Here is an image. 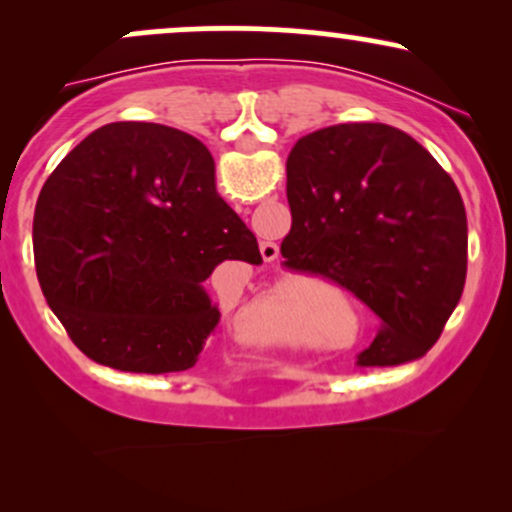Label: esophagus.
I'll use <instances>...</instances> for the list:
<instances>
[{"label":"esophagus","mask_w":512,"mask_h":512,"mask_svg":"<svg viewBox=\"0 0 512 512\" xmlns=\"http://www.w3.org/2000/svg\"><path fill=\"white\" fill-rule=\"evenodd\" d=\"M260 252L264 262H274L279 257V245L272 243V240H264V243H260Z\"/></svg>","instance_id":"esophagus-1"}]
</instances>
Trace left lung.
<instances>
[{
	"mask_svg": "<svg viewBox=\"0 0 512 512\" xmlns=\"http://www.w3.org/2000/svg\"><path fill=\"white\" fill-rule=\"evenodd\" d=\"M286 197V267L337 281L380 317L356 366L424 356L467 276V214L436 158L380 122L317 129L291 149Z\"/></svg>",
	"mask_w": 512,
	"mask_h": 512,
	"instance_id": "left-lung-1",
	"label": "left lung"
}]
</instances>
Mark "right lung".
Wrapping results in <instances>:
<instances>
[{
    "mask_svg": "<svg viewBox=\"0 0 512 512\" xmlns=\"http://www.w3.org/2000/svg\"><path fill=\"white\" fill-rule=\"evenodd\" d=\"M40 289L88 358L178 373L219 325L204 281L260 264L255 233L216 192L209 149L154 122H113L62 158L33 219Z\"/></svg>",
    "mask_w": 512,
    "mask_h": 512,
    "instance_id": "right-lung-1",
    "label": "right lung"
}]
</instances>
